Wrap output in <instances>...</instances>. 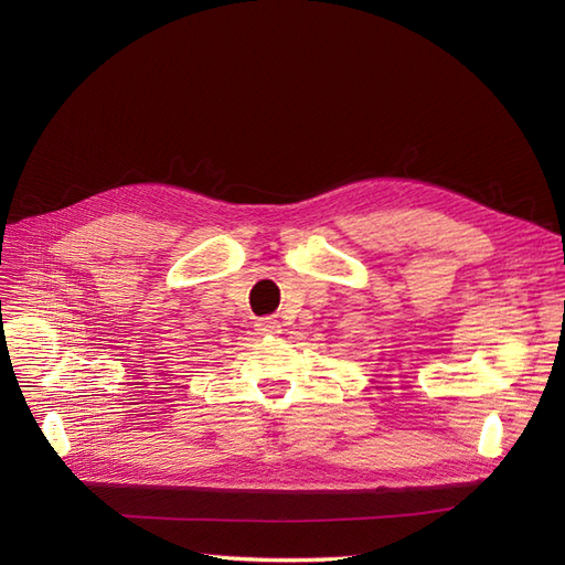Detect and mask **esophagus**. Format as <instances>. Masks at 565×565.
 I'll return each mask as SVG.
<instances>
[{
  "label": "esophagus",
  "instance_id": "34e87169",
  "mask_svg": "<svg viewBox=\"0 0 565 565\" xmlns=\"http://www.w3.org/2000/svg\"><path fill=\"white\" fill-rule=\"evenodd\" d=\"M256 330H259L262 334H278L280 322L276 318H262V320H256Z\"/></svg>",
  "mask_w": 565,
  "mask_h": 565
}]
</instances>
